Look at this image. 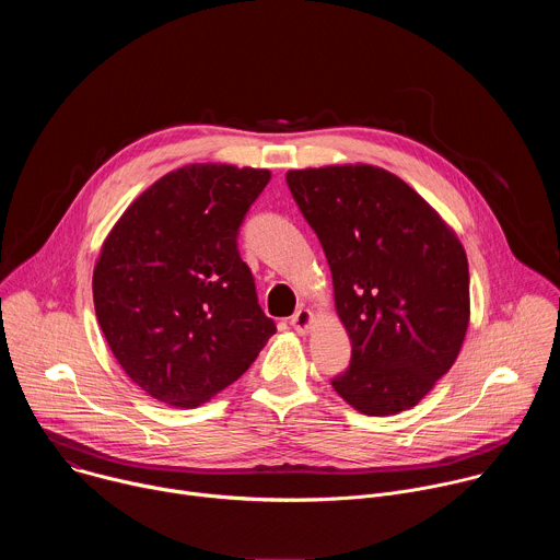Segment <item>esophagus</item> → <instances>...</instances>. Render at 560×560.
<instances>
[{"label": "esophagus", "mask_w": 560, "mask_h": 560, "mask_svg": "<svg viewBox=\"0 0 560 560\" xmlns=\"http://www.w3.org/2000/svg\"><path fill=\"white\" fill-rule=\"evenodd\" d=\"M310 324H312V312L305 310V307L296 310V312L290 316V326H292L299 335H305L307 328H310Z\"/></svg>", "instance_id": "esophagus-1"}]
</instances>
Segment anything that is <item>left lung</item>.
I'll use <instances>...</instances> for the list:
<instances>
[{
	"label": "left lung",
	"mask_w": 560,
	"mask_h": 560,
	"mask_svg": "<svg viewBox=\"0 0 560 560\" xmlns=\"http://www.w3.org/2000/svg\"><path fill=\"white\" fill-rule=\"evenodd\" d=\"M285 182L322 242L352 343L332 387L368 417L415 408L452 368L467 332L460 242L421 195L383 168H305Z\"/></svg>",
	"instance_id": "8db88e82"
}]
</instances>
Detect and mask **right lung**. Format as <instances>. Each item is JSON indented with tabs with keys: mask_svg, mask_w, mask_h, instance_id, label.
I'll list each match as a JSON object with an SVG mask.
<instances>
[{
	"mask_svg": "<svg viewBox=\"0 0 560 560\" xmlns=\"http://www.w3.org/2000/svg\"><path fill=\"white\" fill-rule=\"evenodd\" d=\"M268 182L270 171L184 166L137 197L104 242L97 322L124 372L156 401L206 404L277 332L236 248Z\"/></svg>",
	"mask_w": 560,
	"mask_h": 560,
	"instance_id": "obj_1",
	"label": "right lung"
}]
</instances>
